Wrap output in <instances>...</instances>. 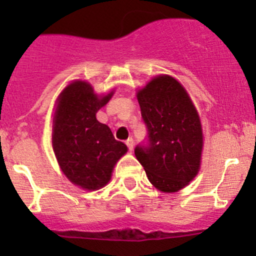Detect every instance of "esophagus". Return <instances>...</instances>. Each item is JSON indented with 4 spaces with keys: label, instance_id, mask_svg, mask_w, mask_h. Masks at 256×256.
<instances>
[{
    "label": "esophagus",
    "instance_id": "1",
    "mask_svg": "<svg viewBox=\"0 0 256 256\" xmlns=\"http://www.w3.org/2000/svg\"><path fill=\"white\" fill-rule=\"evenodd\" d=\"M126 146H128V148L130 150V151H132V150H134V140H132V138H128V140H126Z\"/></svg>",
    "mask_w": 256,
    "mask_h": 256
}]
</instances>
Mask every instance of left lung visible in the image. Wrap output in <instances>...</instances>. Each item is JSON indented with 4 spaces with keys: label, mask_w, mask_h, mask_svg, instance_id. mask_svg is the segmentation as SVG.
Returning <instances> with one entry per match:
<instances>
[{
    "label": "left lung",
    "mask_w": 256,
    "mask_h": 256,
    "mask_svg": "<svg viewBox=\"0 0 256 256\" xmlns=\"http://www.w3.org/2000/svg\"><path fill=\"white\" fill-rule=\"evenodd\" d=\"M146 141L135 156L150 182L162 192H176L198 174L202 126L184 88L168 76L152 79L138 92Z\"/></svg>",
    "instance_id": "1"
}]
</instances>
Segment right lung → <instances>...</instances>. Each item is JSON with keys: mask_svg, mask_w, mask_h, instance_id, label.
Wrapping results in <instances>:
<instances>
[{"mask_svg": "<svg viewBox=\"0 0 256 256\" xmlns=\"http://www.w3.org/2000/svg\"><path fill=\"white\" fill-rule=\"evenodd\" d=\"M112 95L98 98L88 82H74L63 90L56 109L52 144L56 160L68 180L84 190L104 187L128 151L95 116Z\"/></svg>", "mask_w": 256, "mask_h": 256, "instance_id": "1", "label": "right lung"}]
</instances>
